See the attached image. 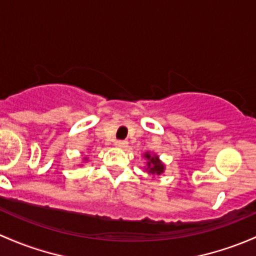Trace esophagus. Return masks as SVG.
<instances>
[{"mask_svg":"<svg viewBox=\"0 0 256 256\" xmlns=\"http://www.w3.org/2000/svg\"><path fill=\"white\" fill-rule=\"evenodd\" d=\"M128 144V142L126 140H118V141H115V146L119 147V148H126Z\"/></svg>","mask_w":256,"mask_h":256,"instance_id":"1","label":"esophagus"}]
</instances>
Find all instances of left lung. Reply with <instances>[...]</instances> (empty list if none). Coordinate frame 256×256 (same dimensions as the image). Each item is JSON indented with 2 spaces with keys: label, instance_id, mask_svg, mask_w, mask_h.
I'll list each match as a JSON object with an SVG mask.
<instances>
[{
  "label": "left lung",
  "instance_id": "obj_1",
  "mask_svg": "<svg viewBox=\"0 0 256 256\" xmlns=\"http://www.w3.org/2000/svg\"><path fill=\"white\" fill-rule=\"evenodd\" d=\"M146 158L147 160H150V162H147V164H148V166H147V169H148V173L158 174V176H160V173H163L164 166L160 163V160H158L157 156H154V157H150L148 153H147Z\"/></svg>",
  "mask_w": 256,
  "mask_h": 256
}]
</instances>
